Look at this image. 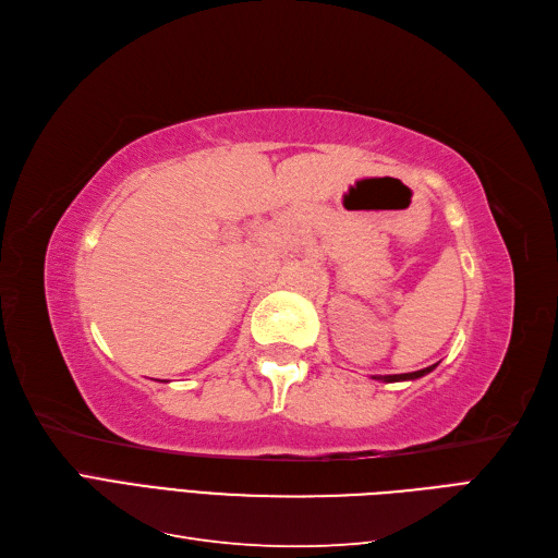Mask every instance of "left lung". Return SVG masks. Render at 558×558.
<instances>
[{"mask_svg": "<svg viewBox=\"0 0 558 558\" xmlns=\"http://www.w3.org/2000/svg\"><path fill=\"white\" fill-rule=\"evenodd\" d=\"M437 365H428V367H424V369H416V373H404V375H377L375 379H379V381H410V379H418V377H424V375H428L430 369H435Z\"/></svg>", "mask_w": 558, "mask_h": 558, "instance_id": "8db88e82", "label": "left lung"}]
</instances>
